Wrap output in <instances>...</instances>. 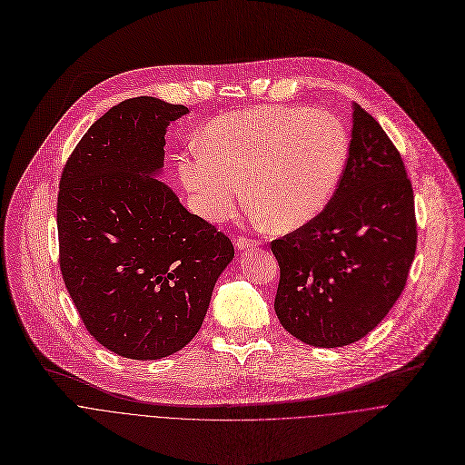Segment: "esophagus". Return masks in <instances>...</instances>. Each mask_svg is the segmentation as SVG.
Returning a JSON list of instances; mask_svg holds the SVG:
<instances>
[{"label": "esophagus", "mask_w": 465, "mask_h": 465, "mask_svg": "<svg viewBox=\"0 0 465 465\" xmlns=\"http://www.w3.org/2000/svg\"><path fill=\"white\" fill-rule=\"evenodd\" d=\"M257 244H259V241L250 239V237H244V235H241V237L235 239L237 250H248V248H253V246H257Z\"/></svg>", "instance_id": "1"}]
</instances>
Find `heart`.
Wrapping results in <instances>:
<instances>
[{
  "mask_svg": "<svg viewBox=\"0 0 465 465\" xmlns=\"http://www.w3.org/2000/svg\"><path fill=\"white\" fill-rule=\"evenodd\" d=\"M349 145L343 122L329 111L253 107L212 120L203 147L179 159V173L197 212L212 223L235 213L244 181L253 213L277 230H293L332 199Z\"/></svg>",
  "mask_w": 465,
  "mask_h": 465,
  "instance_id": "obj_1",
  "label": "heart"
}]
</instances>
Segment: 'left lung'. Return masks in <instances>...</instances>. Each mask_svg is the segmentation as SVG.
<instances>
[{
	"label": "left lung",
	"mask_w": 465,
	"mask_h": 465,
	"mask_svg": "<svg viewBox=\"0 0 465 465\" xmlns=\"http://www.w3.org/2000/svg\"><path fill=\"white\" fill-rule=\"evenodd\" d=\"M349 159L329 204L272 241L275 314L306 345L336 349L367 336L401 295L416 253L414 193L401 154L354 105Z\"/></svg>",
	"instance_id": "obj_1"
}]
</instances>
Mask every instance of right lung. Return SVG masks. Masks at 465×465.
Returning a JSON list of instances; mask_svg holds the SVG:
<instances>
[{
  "label": "right lung",
  "instance_id": "1",
  "mask_svg": "<svg viewBox=\"0 0 465 465\" xmlns=\"http://www.w3.org/2000/svg\"><path fill=\"white\" fill-rule=\"evenodd\" d=\"M188 107L136 96L100 116L64 166L58 262L87 332L111 352L161 360L199 332L233 244L153 177Z\"/></svg>",
  "mask_w": 465,
  "mask_h": 465
}]
</instances>
